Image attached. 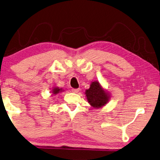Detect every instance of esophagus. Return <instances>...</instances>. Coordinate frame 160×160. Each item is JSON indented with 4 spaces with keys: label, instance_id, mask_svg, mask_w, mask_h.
<instances>
[{
    "label": "esophagus",
    "instance_id": "1",
    "mask_svg": "<svg viewBox=\"0 0 160 160\" xmlns=\"http://www.w3.org/2000/svg\"><path fill=\"white\" fill-rule=\"evenodd\" d=\"M78 91H79V89H78V88H73V89H72V92L73 93H77Z\"/></svg>",
    "mask_w": 160,
    "mask_h": 160
}]
</instances>
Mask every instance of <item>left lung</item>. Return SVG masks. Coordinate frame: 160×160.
Listing matches in <instances>:
<instances>
[{
    "label": "left lung",
    "mask_w": 160,
    "mask_h": 160,
    "mask_svg": "<svg viewBox=\"0 0 160 160\" xmlns=\"http://www.w3.org/2000/svg\"><path fill=\"white\" fill-rule=\"evenodd\" d=\"M85 95L88 103L96 109L105 106L111 99V93L105 89L98 81L91 83L90 88L85 91Z\"/></svg>",
    "instance_id": "left-lung-1"
}]
</instances>
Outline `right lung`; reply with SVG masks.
I'll use <instances>...</instances> for the list:
<instances>
[{
  "label": "right lung",
  "mask_w": 160,
  "mask_h": 160,
  "mask_svg": "<svg viewBox=\"0 0 160 160\" xmlns=\"http://www.w3.org/2000/svg\"><path fill=\"white\" fill-rule=\"evenodd\" d=\"M64 91L65 90L63 89L62 88L57 87V86H54V87H52V89H51L52 96L57 95V94H58L59 93H62V92H63V91Z\"/></svg>",
  "instance_id": "obj_1"
}]
</instances>
